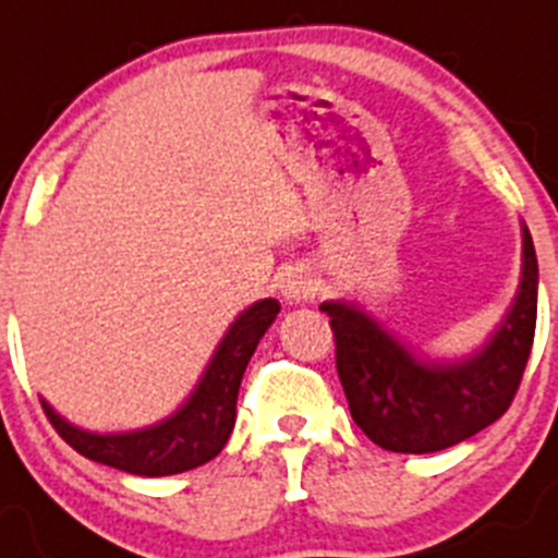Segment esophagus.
Instances as JSON below:
<instances>
[{"label": "esophagus", "mask_w": 558, "mask_h": 558, "mask_svg": "<svg viewBox=\"0 0 558 558\" xmlns=\"http://www.w3.org/2000/svg\"><path fill=\"white\" fill-rule=\"evenodd\" d=\"M280 294L286 296V302L299 304V302H310L315 296V283L307 272L302 269H291V272L283 275L280 280Z\"/></svg>", "instance_id": "obj_1"}]
</instances>
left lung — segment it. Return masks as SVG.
<instances>
[{
	"label": "left lung",
	"instance_id": "left-lung-1",
	"mask_svg": "<svg viewBox=\"0 0 558 558\" xmlns=\"http://www.w3.org/2000/svg\"><path fill=\"white\" fill-rule=\"evenodd\" d=\"M337 374L355 425L401 454L441 451L476 436L511 407L537 324V256L524 227V267L511 313L489 342L462 361H427L363 310L324 302Z\"/></svg>",
	"mask_w": 558,
	"mask_h": 558
}]
</instances>
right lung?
I'll return each instance as SVG.
<instances>
[{"instance_id":"add662e5","label":"right lung","mask_w":558,"mask_h":558,"mask_svg":"<svg viewBox=\"0 0 558 558\" xmlns=\"http://www.w3.org/2000/svg\"><path fill=\"white\" fill-rule=\"evenodd\" d=\"M280 304L275 299H262L245 310L221 339L219 350L210 357L201 385L190 401L157 425L131 433H87L74 427L61 414L52 412L43 401V409L56 427L58 436L77 449L87 460L133 476H173L205 465L225 449L234 427V407H238L240 379L254 355L256 344L272 326Z\"/></svg>"}]
</instances>
